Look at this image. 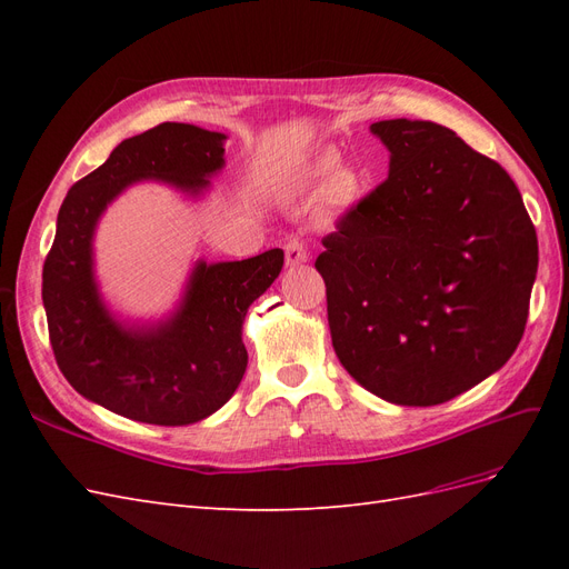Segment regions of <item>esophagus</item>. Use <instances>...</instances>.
Listing matches in <instances>:
<instances>
[{"label":"esophagus","mask_w":569,"mask_h":569,"mask_svg":"<svg viewBox=\"0 0 569 569\" xmlns=\"http://www.w3.org/2000/svg\"><path fill=\"white\" fill-rule=\"evenodd\" d=\"M284 258L287 266H299L308 261V247L301 242V239H289L284 247Z\"/></svg>","instance_id":"34e87169"}]
</instances>
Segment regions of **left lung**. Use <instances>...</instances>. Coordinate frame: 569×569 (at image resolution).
Masks as SVG:
<instances>
[{
	"label": "left lung",
	"mask_w": 569,
	"mask_h": 569,
	"mask_svg": "<svg viewBox=\"0 0 569 569\" xmlns=\"http://www.w3.org/2000/svg\"><path fill=\"white\" fill-rule=\"evenodd\" d=\"M370 130L385 182L322 237L316 268L341 366L399 406H439L518 349L537 278V230L501 163L432 120Z\"/></svg>",
	"instance_id": "obj_1"
}]
</instances>
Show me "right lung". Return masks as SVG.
<instances>
[{"label":"right lung","mask_w":569,"mask_h":569,"mask_svg":"<svg viewBox=\"0 0 569 569\" xmlns=\"http://www.w3.org/2000/svg\"><path fill=\"white\" fill-rule=\"evenodd\" d=\"M226 134L161 123L120 142L107 163L78 180L59 209L42 268L49 343L71 387L118 416L149 425H189L211 416L247 370L242 322L284 266L270 249L247 261L199 263L173 320L126 330L101 306L92 280V232L107 203L144 178L199 192L222 168Z\"/></svg>","instance_id":"obj_1"}]
</instances>
